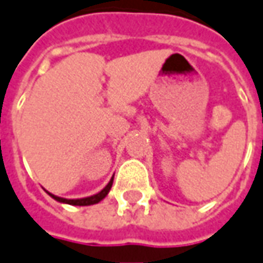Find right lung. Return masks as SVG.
<instances>
[{
	"label": "right lung",
	"mask_w": 263,
	"mask_h": 263,
	"mask_svg": "<svg viewBox=\"0 0 263 263\" xmlns=\"http://www.w3.org/2000/svg\"><path fill=\"white\" fill-rule=\"evenodd\" d=\"M112 179L114 177L111 178L110 182L104 186L103 190L100 191L98 194H94V195H91V197H85V198H77V200H68V198H62V197H58V195H53V194L50 193H46L49 194L53 200L59 202H63V204H70V205H92V204H97V202H100L101 200H104L105 197H107V194L110 193L111 190V185H112Z\"/></svg>",
	"instance_id": "add662e5"
}]
</instances>
